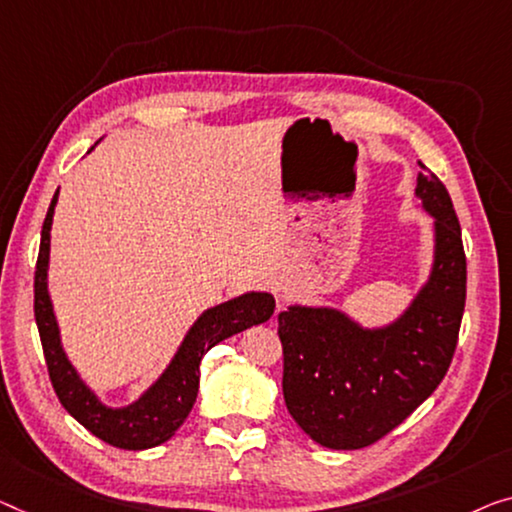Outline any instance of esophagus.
<instances>
[{"label":"esophagus","mask_w":512,"mask_h":512,"mask_svg":"<svg viewBox=\"0 0 512 512\" xmlns=\"http://www.w3.org/2000/svg\"><path fill=\"white\" fill-rule=\"evenodd\" d=\"M276 292H278V296H285L287 294V287L285 285H278Z\"/></svg>","instance_id":"1"}]
</instances>
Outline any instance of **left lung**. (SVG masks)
<instances>
[{
	"label": "left lung",
	"instance_id": "obj_1",
	"mask_svg": "<svg viewBox=\"0 0 512 512\" xmlns=\"http://www.w3.org/2000/svg\"><path fill=\"white\" fill-rule=\"evenodd\" d=\"M416 197L434 218V257L400 317L370 329L326 305H289L278 315L287 411L333 451L386 437L430 398L453 361L467 299L462 230L451 195L432 172L418 174Z\"/></svg>",
	"mask_w": 512,
	"mask_h": 512
}]
</instances>
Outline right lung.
<instances>
[{
	"label": "right lung",
	"instance_id": "1",
	"mask_svg": "<svg viewBox=\"0 0 512 512\" xmlns=\"http://www.w3.org/2000/svg\"><path fill=\"white\" fill-rule=\"evenodd\" d=\"M57 197L59 190L52 197L48 216H45L34 276V317L52 388L68 414L105 444L124 448V451H144V448L165 444L167 439L174 437V432L193 409L197 388H200L202 356L230 335L264 324L273 315L276 301L269 292H246L204 310L188 329L163 375L135 402L126 407H108L85 384V379L78 375L61 347L59 324L48 292L50 230Z\"/></svg>",
	"mask_w": 512,
	"mask_h": 512
}]
</instances>
